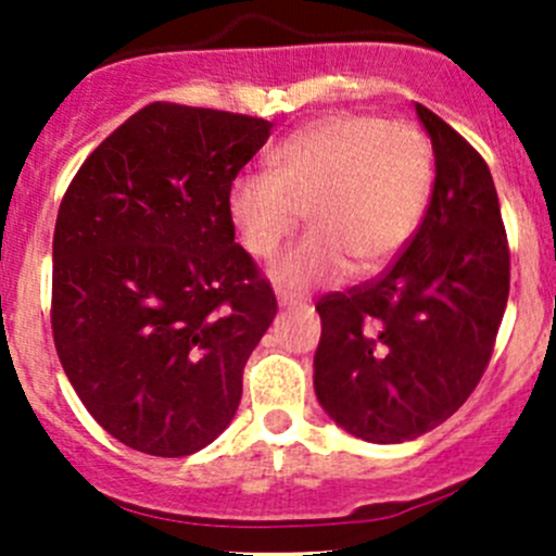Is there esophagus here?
Masks as SVG:
<instances>
[{
    "label": "esophagus",
    "mask_w": 556,
    "mask_h": 556,
    "mask_svg": "<svg viewBox=\"0 0 556 556\" xmlns=\"http://www.w3.org/2000/svg\"><path fill=\"white\" fill-rule=\"evenodd\" d=\"M277 301H279V306H285V309H293V306L304 304V301H301L299 295H295V293H285V290H279Z\"/></svg>",
    "instance_id": "34e87169"
}]
</instances>
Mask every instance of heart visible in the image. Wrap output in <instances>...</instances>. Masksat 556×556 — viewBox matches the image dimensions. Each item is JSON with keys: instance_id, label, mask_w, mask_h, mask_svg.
<instances>
[{"instance_id": "obj_1", "label": "heart", "mask_w": 556, "mask_h": 556, "mask_svg": "<svg viewBox=\"0 0 556 556\" xmlns=\"http://www.w3.org/2000/svg\"><path fill=\"white\" fill-rule=\"evenodd\" d=\"M274 174L244 172L228 215L250 255L271 257L306 220L314 231L271 266L290 290L387 266L417 231L433 188V150L412 123L330 115L277 148Z\"/></svg>"}]
</instances>
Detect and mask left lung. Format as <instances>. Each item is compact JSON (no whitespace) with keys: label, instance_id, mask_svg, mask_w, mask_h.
<instances>
[{"label":"left lung","instance_id":"8db88e82","mask_svg":"<svg viewBox=\"0 0 556 556\" xmlns=\"http://www.w3.org/2000/svg\"><path fill=\"white\" fill-rule=\"evenodd\" d=\"M435 182L422 226L371 282L317 301L319 406L346 433L401 444L452 417L479 384L508 301L511 255L490 166L428 106Z\"/></svg>","mask_w":556,"mask_h":556}]
</instances>
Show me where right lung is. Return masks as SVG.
Wrapping results in <instances>:
<instances>
[{
	"label": "right lung",
	"instance_id": "obj_1",
	"mask_svg": "<svg viewBox=\"0 0 556 556\" xmlns=\"http://www.w3.org/2000/svg\"><path fill=\"white\" fill-rule=\"evenodd\" d=\"M271 126L153 102L66 188L53 233L55 352L83 406L131 450L185 457L237 414L277 299L233 242L228 190Z\"/></svg>",
	"mask_w": 556,
	"mask_h": 556
}]
</instances>
